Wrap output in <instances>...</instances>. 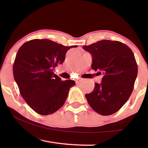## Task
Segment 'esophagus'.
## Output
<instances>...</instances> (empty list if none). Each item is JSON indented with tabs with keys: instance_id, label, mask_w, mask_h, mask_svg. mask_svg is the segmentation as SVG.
I'll use <instances>...</instances> for the list:
<instances>
[{
	"instance_id": "1",
	"label": "esophagus",
	"mask_w": 148,
	"mask_h": 148,
	"mask_svg": "<svg viewBox=\"0 0 148 148\" xmlns=\"http://www.w3.org/2000/svg\"><path fill=\"white\" fill-rule=\"evenodd\" d=\"M81 81H82V79H77L75 80V83H76L77 84H79V83L81 82Z\"/></svg>"
}]
</instances>
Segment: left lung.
<instances>
[{
  "label": "left lung",
  "mask_w": 148,
  "mask_h": 148,
  "mask_svg": "<svg viewBox=\"0 0 148 148\" xmlns=\"http://www.w3.org/2000/svg\"><path fill=\"white\" fill-rule=\"evenodd\" d=\"M83 48L92 54V69L104 74L101 84L96 83L93 92L86 94L88 104L103 116L114 114L133 90L138 71L133 52L122 42L107 40Z\"/></svg>",
  "instance_id": "1"
}]
</instances>
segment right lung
<instances>
[{"mask_svg": "<svg viewBox=\"0 0 148 148\" xmlns=\"http://www.w3.org/2000/svg\"><path fill=\"white\" fill-rule=\"evenodd\" d=\"M76 47L47 39H34L26 42L18 50L13 67L14 79L21 96L36 112L51 114L63 106L75 82L62 81L53 71L64 62L67 50Z\"/></svg>", "mask_w": 148, "mask_h": 148, "instance_id": "add662e5", "label": "right lung"}]
</instances>
